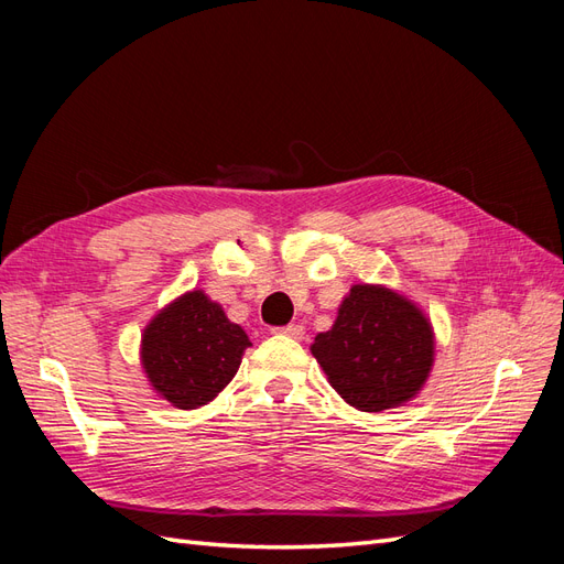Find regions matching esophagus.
I'll return each mask as SVG.
<instances>
[{
	"label": "esophagus",
	"instance_id": "34e87169",
	"mask_svg": "<svg viewBox=\"0 0 564 564\" xmlns=\"http://www.w3.org/2000/svg\"><path fill=\"white\" fill-rule=\"evenodd\" d=\"M275 334H284L289 338H301L303 336V327L301 324H286V327H275L272 329Z\"/></svg>",
	"mask_w": 564,
	"mask_h": 564
}]
</instances>
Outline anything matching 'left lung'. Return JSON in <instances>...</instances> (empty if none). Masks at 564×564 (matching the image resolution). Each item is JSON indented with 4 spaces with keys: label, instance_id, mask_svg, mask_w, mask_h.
I'll return each mask as SVG.
<instances>
[{
    "label": "left lung",
    "instance_id": "8db88e82",
    "mask_svg": "<svg viewBox=\"0 0 564 564\" xmlns=\"http://www.w3.org/2000/svg\"><path fill=\"white\" fill-rule=\"evenodd\" d=\"M313 355L334 390L362 412L412 400L433 365V332L416 305L383 286L355 284Z\"/></svg>",
    "mask_w": 564,
    "mask_h": 564
}]
</instances>
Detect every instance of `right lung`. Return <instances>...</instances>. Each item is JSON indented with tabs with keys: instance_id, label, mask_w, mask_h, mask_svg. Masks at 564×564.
<instances>
[{
	"instance_id": "add662e5",
	"label": "right lung",
	"mask_w": 564,
	"mask_h": 564,
	"mask_svg": "<svg viewBox=\"0 0 564 564\" xmlns=\"http://www.w3.org/2000/svg\"><path fill=\"white\" fill-rule=\"evenodd\" d=\"M251 340L220 305L191 292L164 308L143 334V367L150 383L178 409L214 400L240 369Z\"/></svg>"
}]
</instances>
